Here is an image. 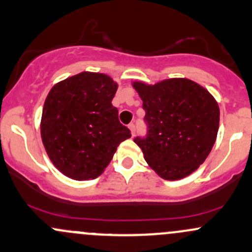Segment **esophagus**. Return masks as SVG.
Segmentation results:
<instances>
[{
  "mask_svg": "<svg viewBox=\"0 0 252 252\" xmlns=\"http://www.w3.org/2000/svg\"><path fill=\"white\" fill-rule=\"evenodd\" d=\"M128 128H129V130H130L132 136H134V135H135V124L134 123H130L128 126Z\"/></svg>",
  "mask_w": 252,
  "mask_h": 252,
  "instance_id": "obj_1",
  "label": "esophagus"
}]
</instances>
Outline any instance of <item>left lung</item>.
<instances>
[{
    "instance_id": "1",
    "label": "left lung",
    "mask_w": 252,
    "mask_h": 252,
    "mask_svg": "<svg viewBox=\"0 0 252 252\" xmlns=\"http://www.w3.org/2000/svg\"><path fill=\"white\" fill-rule=\"evenodd\" d=\"M146 111V139L134 140L148 166L166 181L195 172L211 153L219 130L218 101L206 88L187 77L154 85L132 81Z\"/></svg>"
}]
</instances>
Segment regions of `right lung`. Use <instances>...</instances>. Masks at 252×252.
Listing matches in <instances>:
<instances>
[{
    "mask_svg": "<svg viewBox=\"0 0 252 252\" xmlns=\"http://www.w3.org/2000/svg\"><path fill=\"white\" fill-rule=\"evenodd\" d=\"M118 84L103 73L82 71L57 82L45 99L40 136L54 166L75 181L96 178L130 130L112 106Z\"/></svg>",
    "mask_w": 252,
    "mask_h": 252,
    "instance_id": "right-lung-1",
    "label": "right lung"
}]
</instances>
